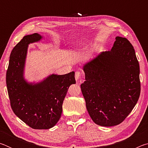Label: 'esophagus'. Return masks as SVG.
Returning <instances> with one entry per match:
<instances>
[{"mask_svg": "<svg viewBox=\"0 0 148 148\" xmlns=\"http://www.w3.org/2000/svg\"><path fill=\"white\" fill-rule=\"evenodd\" d=\"M80 76H81V72L79 71H76V73H75V79H76V82H78L79 79L80 78Z\"/></svg>", "mask_w": 148, "mask_h": 148, "instance_id": "obj_1", "label": "esophagus"}]
</instances>
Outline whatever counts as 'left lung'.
Wrapping results in <instances>:
<instances>
[{
    "label": "left lung",
    "instance_id": "obj_1",
    "mask_svg": "<svg viewBox=\"0 0 148 148\" xmlns=\"http://www.w3.org/2000/svg\"><path fill=\"white\" fill-rule=\"evenodd\" d=\"M82 94L90 117L103 127L119 125L129 116L140 94V66L132 45L116 36L110 51L84 64Z\"/></svg>",
    "mask_w": 148,
    "mask_h": 148
}]
</instances>
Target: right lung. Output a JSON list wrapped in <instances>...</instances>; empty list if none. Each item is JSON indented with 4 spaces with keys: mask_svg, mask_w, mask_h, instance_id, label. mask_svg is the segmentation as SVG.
I'll list each match as a JSON object with an SVG mask.
<instances>
[{
    "mask_svg": "<svg viewBox=\"0 0 148 148\" xmlns=\"http://www.w3.org/2000/svg\"><path fill=\"white\" fill-rule=\"evenodd\" d=\"M38 33L25 36L10 56L6 72V86L14 114L30 127L48 129L61 116L62 102L72 84H76L74 72L64 75L51 74L38 83H29L24 78V68L29 44L40 40Z\"/></svg>",
    "mask_w": 148,
    "mask_h": 148,
    "instance_id": "add662e5",
    "label": "right lung"
}]
</instances>
